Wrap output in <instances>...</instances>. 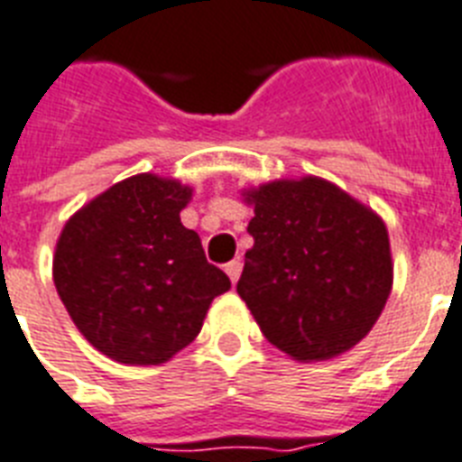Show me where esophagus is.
I'll return each instance as SVG.
<instances>
[{
    "label": "esophagus",
    "mask_w": 462,
    "mask_h": 462,
    "mask_svg": "<svg viewBox=\"0 0 462 462\" xmlns=\"http://www.w3.org/2000/svg\"><path fill=\"white\" fill-rule=\"evenodd\" d=\"M224 269H226V274H228V279H231V283H236V282H238V276H241L243 264L238 260H234V262H228Z\"/></svg>",
    "instance_id": "34e87169"
}]
</instances>
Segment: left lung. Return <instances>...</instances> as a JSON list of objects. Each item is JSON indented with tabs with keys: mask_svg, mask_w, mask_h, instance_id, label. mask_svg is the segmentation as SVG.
<instances>
[{
	"mask_svg": "<svg viewBox=\"0 0 462 462\" xmlns=\"http://www.w3.org/2000/svg\"><path fill=\"white\" fill-rule=\"evenodd\" d=\"M248 202L254 245L236 291L267 341L305 363L363 341L393 282L383 221L315 176L267 183Z\"/></svg>",
	"mask_w": 462,
	"mask_h": 462,
	"instance_id": "1",
	"label": "left lung"
}]
</instances>
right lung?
Segmentation results:
<instances>
[{
    "label": "right lung",
    "instance_id": "1",
    "mask_svg": "<svg viewBox=\"0 0 462 462\" xmlns=\"http://www.w3.org/2000/svg\"><path fill=\"white\" fill-rule=\"evenodd\" d=\"M190 188L152 173L121 180L69 219L54 286L80 334L116 363L160 365L200 334L231 289L180 224Z\"/></svg>",
    "mask_w": 462,
    "mask_h": 462
}]
</instances>
